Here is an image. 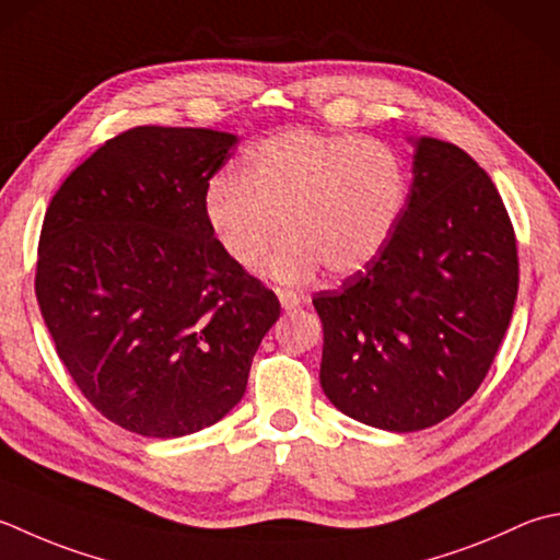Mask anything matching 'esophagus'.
<instances>
[{"label":"esophagus","mask_w":560,"mask_h":560,"mask_svg":"<svg viewBox=\"0 0 560 560\" xmlns=\"http://www.w3.org/2000/svg\"><path fill=\"white\" fill-rule=\"evenodd\" d=\"M277 295H279V301H281V308L283 311H295V308H301L303 305V299L295 291H289V289H277Z\"/></svg>","instance_id":"34e87169"}]
</instances>
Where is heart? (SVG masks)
<instances>
[{
  "instance_id": "b5f03b06",
  "label": "heart",
  "mask_w": 560,
  "mask_h": 560,
  "mask_svg": "<svg viewBox=\"0 0 560 560\" xmlns=\"http://www.w3.org/2000/svg\"><path fill=\"white\" fill-rule=\"evenodd\" d=\"M408 186L405 162L386 142L287 128L249 148L240 172L211 177L203 215L237 267L257 269L281 228L273 279L301 283L320 267L354 277L388 245Z\"/></svg>"
}]
</instances>
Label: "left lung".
<instances>
[{
  "label": "left lung",
  "instance_id": "obj_1",
  "mask_svg": "<svg viewBox=\"0 0 560 560\" xmlns=\"http://www.w3.org/2000/svg\"><path fill=\"white\" fill-rule=\"evenodd\" d=\"M412 174L381 255L313 299L325 396L390 432L427 430L474 396L520 289L517 237L488 172L452 142L422 138Z\"/></svg>",
  "mask_w": 560,
  "mask_h": 560
}]
</instances>
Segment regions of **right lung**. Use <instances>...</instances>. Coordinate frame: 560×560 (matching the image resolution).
Returning <instances> with one entry per match:
<instances>
[{
    "label": "right lung",
    "instance_id": "1",
    "mask_svg": "<svg viewBox=\"0 0 560 560\" xmlns=\"http://www.w3.org/2000/svg\"><path fill=\"white\" fill-rule=\"evenodd\" d=\"M235 136L138 126L108 138L43 218L36 295L65 369L106 420L199 432L245 396L279 301L208 230L206 184Z\"/></svg>",
    "mask_w": 560,
    "mask_h": 560
}]
</instances>
